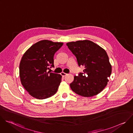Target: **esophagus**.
<instances>
[{
	"mask_svg": "<svg viewBox=\"0 0 133 133\" xmlns=\"http://www.w3.org/2000/svg\"><path fill=\"white\" fill-rule=\"evenodd\" d=\"M68 74H66V73H65V72H61V75L62 76H63V77H65V76H66V75H67Z\"/></svg>",
	"mask_w": 133,
	"mask_h": 133,
	"instance_id": "1",
	"label": "esophagus"
}]
</instances>
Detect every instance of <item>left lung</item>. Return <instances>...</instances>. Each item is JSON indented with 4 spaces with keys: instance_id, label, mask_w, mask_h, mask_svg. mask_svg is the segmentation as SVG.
I'll list each match as a JSON object with an SVG mask.
<instances>
[{
    "instance_id": "8db88e82",
    "label": "left lung",
    "mask_w": 133,
    "mask_h": 133,
    "mask_svg": "<svg viewBox=\"0 0 133 133\" xmlns=\"http://www.w3.org/2000/svg\"><path fill=\"white\" fill-rule=\"evenodd\" d=\"M66 45L76 57L79 66L85 68L84 73L74 76L70 84L71 90L85 97L100 93L107 86L111 73V65L105 50L89 40L68 42Z\"/></svg>"
}]
</instances>
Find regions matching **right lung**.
Wrapping results in <instances>:
<instances>
[{"mask_svg":"<svg viewBox=\"0 0 133 133\" xmlns=\"http://www.w3.org/2000/svg\"><path fill=\"white\" fill-rule=\"evenodd\" d=\"M63 44L42 40L32 45L23 55L19 65L21 82L33 97L46 99L57 91L62 75L47 70L49 66H54V54Z\"/></svg>","mask_w":133,"mask_h":133,"instance_id":"add662e5","label":"right lung"}]
</instances>
